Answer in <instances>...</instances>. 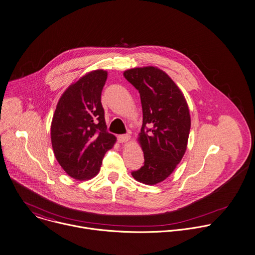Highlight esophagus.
I'll return each mask as SVG.
<instances>
[{"mask_svg":"<svg viewBox=\"0 0 255 255\" xmlns=\"http://www.w3.org/2000/svg\"><path fill=\"white\" fill-rule=\"evenodd\" d=\"M131 136L129 134H124V135H119L118 136V142L119 143H126L130 140Z\"/></svg>","mask_w":255,"mask_h":255,"instance_id":"1","label":"esophagus"}]
</instances>
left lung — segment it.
Masks as SVG:
<instances>
[{"label": "left lung", "instance_id": "obj_1", "mask_svg": "<svg viewBox=\"0 0 255 255\" xmlns=\"http://www.w3.org/2000/svg\"><path fill=\"white\" fill-rule=\"evenodd\" d=\"M123 75L138 90L143 113L137 141L144 165L132 176L154 186L173 172L186 153L191 129L189 106L183 92L156 66L130 68Z\"/></svg>", "mask_w": 255, "mask_h": 255}]
</instances>
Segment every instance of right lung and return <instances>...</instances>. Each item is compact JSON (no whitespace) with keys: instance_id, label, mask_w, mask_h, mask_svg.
Here are the masks:
<instances>
[{"instance_id":"obj_1","label":"right lung","mask_w":255,"mask_h":255,"mask_svg":"<svg viewBox=\"0 0 255 255\" xmlns=\"http://www.w3.org/2000/svg\"><path fill=\"white\" fill-rule=\"evenodd\" d=\"M108 72L96 69L72 83L61 95L52 117L50 137L62 169L78 180L98 174L105 153L116 143L107 132L101 103Z\"/></svg>"}]
</instances>
